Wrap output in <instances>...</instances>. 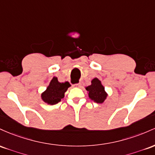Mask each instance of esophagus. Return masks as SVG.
<instances>
[{
  "mask_svg": "<svg viewBox=\"0 0 155 155\" xmlns=\"http://www.w3.org/2000/svg\"><path fill=\"white\" fill-rule=\"evenodd\" d=\"M81 83H76V84L74 85V86L75 87H81Z\"/></svg>",
  "mask_w": 155,
  "mask_h": 155,
  "instance_id": "1",
  "label": "esophagus"
}]
</instances>
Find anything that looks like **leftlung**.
<instances>
[{
  "instance_id": "left-lung-1",
  "label": "left lung",
  "mask_w": 155,
  "mask_h": 155,
  "mask_svg": "<svg viewBox=\"0 0 155 155\" xmlns=\"http://www.w3.org/2000/svg\"><path fill=\"white\" fill-rule=\"evenodd\" d=\"M86 89L88 91V96L90 98L97 103H102L107 97L105 88L97 78L92 80L91 85L86 87Z\"/></svg>"
}]
</instances>
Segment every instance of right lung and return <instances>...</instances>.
Here are the masks:
<instances>
[{
	"mask_svg": "<svg viewBox=\"0 0 155 155\" xmlns=\"http://www.w3.org/2000/svg\"><path fill=\"white\" fill-rule=\"evenodd\" d=\"M70 86L69 82L59 83L57 78H53L46 91L41 94V98L48 104L55 105L64 98V93Z\"/></svg>",
	"mask_w": 155,
	"mask_h": 155,
	"instance_id": "right-lung-1",
	"label": "right lung"
}]
</instances>
